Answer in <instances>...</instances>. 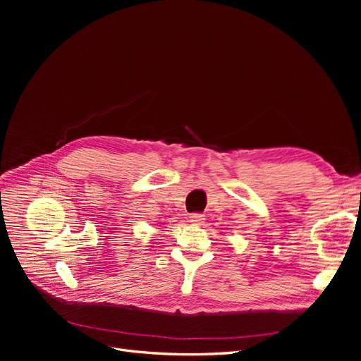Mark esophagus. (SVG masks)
<instances>
[{"instance_id":"1","label":"esophagus","mask_w":361,"mask_h":361,"mask_svg":"<svg viewBox=\"0 0 361 361\" xmlns=\"http://www.w3.org/2000/svg\"><path fill=\"white\" fill-rule=\"evenodd\" d=\"M204 215L203 214H191L190 215V223L191 224H203Z\"/></svg>"}]
</instances>
